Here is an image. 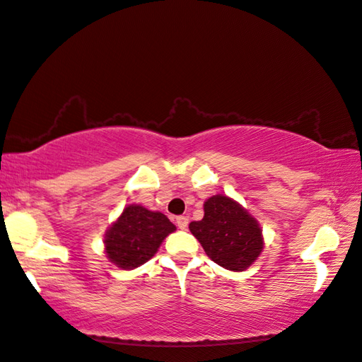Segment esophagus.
<instances>
[{
    "instance_id": "34e87169",
    "label": "esophagus",
    "mask_w": 362,
    "mask_h": 362,
    "mask_svg": "<svg viewBox=\"0 0 362 362\" xmlns=\"http://www.w3.org/2000/svg\"><path fill=\"white\" fill-rule=\"evenodd\" d=\"M188 222H189L188 216H179V218L175 219V224H177V227H179L180 230H187Z\"/></svg>"
}]
</instances>
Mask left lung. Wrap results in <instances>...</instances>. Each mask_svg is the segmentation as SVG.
<instances>
[{
	"label": "left lung",
	"mask_w": 362,
	"mask_h": 362,
	"mask_svg": "<svg viewBox=\"0 0 362 362\" xmlns=\"http://www.w3.org/2000/svg\"><path fill=\"white\" fill-rule=\"evenodd\" d=\"M209 258L227 271L243 272L264 247L259 222L235 199L216 194L204 202V218L189 224Z\"/></svg>",
	"instance_id": "1"
}]
</instances>
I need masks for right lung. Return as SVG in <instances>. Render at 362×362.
I'll use <instances>...</instances> for the list:
<instances>
[{"label":"right lung","mask_w":362,"mask_h":362,"mask_svg":"<svg viewBox=\"0 0 362 362\" xmlns=\"http://www.w3.org/2000/svg\"><path fill=\"white\" fill-rule=\"evenodd\" d=\"M175 226L163 213L143 205H126L119 218L104 235V250L110 263L122 271H132L156 255L165 238Z\"/></svg>","instance_id":"obj_1"}]
</instances>
